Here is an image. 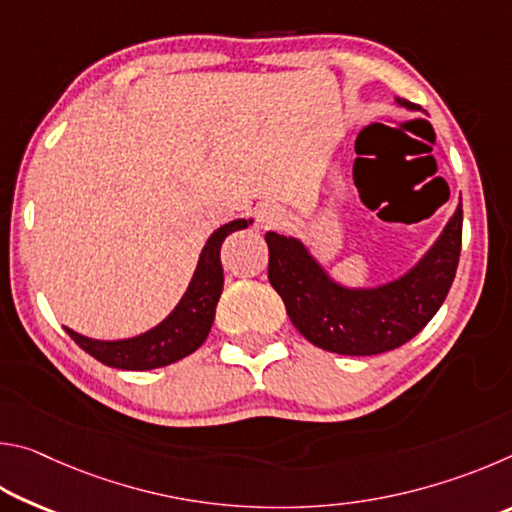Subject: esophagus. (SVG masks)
<instances>
[{
  "mask_svg": "<svg viewBox=\"0 0 512 512\" xmlns=\"http://www.w3.org/2000/svg\"><path fill=\"white\" fill-rule=\"evenodd\" d=\"M280 221H282V212L275 210V207H262V210L257 212V223L262 225V228H275Z\"/></svg>",
  "mask_w": 512,
  "mask_h": 512,
  "instance_id": "1",
  "label": "esophagus"
}]
</instances>
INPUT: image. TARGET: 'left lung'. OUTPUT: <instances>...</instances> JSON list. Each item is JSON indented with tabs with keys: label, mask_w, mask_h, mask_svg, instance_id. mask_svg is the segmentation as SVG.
<instances>
[{
	"label": "left lung",
	"mask_w": 512,
	"mask_h": 512,
	"mask_svg": "<svg viewBox=\"0 0 512 512\" xmlns=\"http://www.w3.org/2000/svg\"><path fill=\"white\" fill-rule=\"evenodd\" d=\"M397 103L418 108L406 99ZM264 239L268 282L298 332L327 352L368 357L411 341L445 302L461 257L463 207L458 205L436 246L413 271L379 289H345L329 280L298 239L275 232Z\"/></svg>",
	"instance_id": "obj_1"
}]
</instances>
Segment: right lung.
<instances>
[{
  "mask_svg": "<svg viewBox=\"0 0 512 512\" xmlns=\"http://www.w3.org/2000/svg\"><path fill=\"white\" fill-rule=\"evenodd\" d=\"M248 228L246 219H237L221 225L198 259L196 273L189 282L183 300L151 332L124 341H94L67 329L74 343L83 348L101 363L121 370H153L169 366L173 361L185 359L196 352L210 334L212 320L216 314V302L223 291V266H221V244L235 230Z\"/></svg>",
  "mask_w": 512,
  "mask_h": 512,
  "instance_id": "add662e5",
  "label": "right lung"
}]
</instances>
